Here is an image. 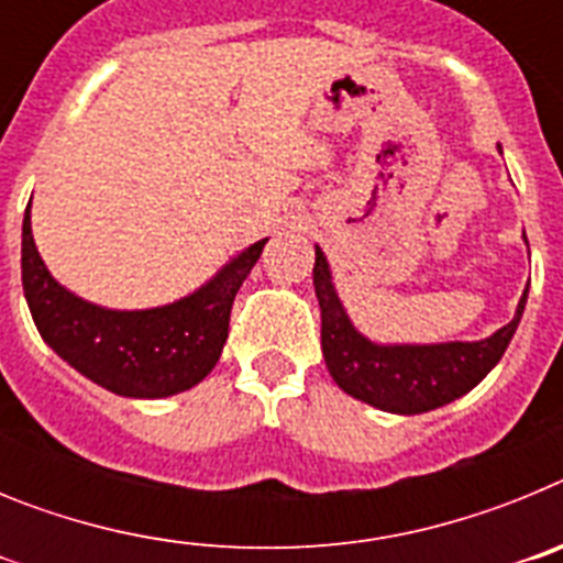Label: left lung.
<instances>
[{"instance_id":"left-lung-1","label":"left lung","mask_w":563,"mask_h":563,"mask_svg":"<svg viewBox=\"0 0 563 563\" xmlns=\"http://www.w3.org/2000/svg\"><path fill=\"white\" fill-rule=\"evenodd\" d=\"M312 285L321 307V350L332 380L355 400L391 415H422L467 395L501 361L527 305L525 290L514 321L485 341L375 343L352 327L318 245Z\"/></svg>"}]
</instances>
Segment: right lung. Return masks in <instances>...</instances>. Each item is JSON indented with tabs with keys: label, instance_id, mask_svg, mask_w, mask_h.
Masks as SVG:
<instances>
[{
	"label": "right lung",
	"instance_id": "1",
	"mask_svg": "<svg viewBox=\"0 0 563 563\" xmlns=\"http://www.w3.org/2000/svg\"><path fill=\"white\" fill-rule=\"evenodd\" d=\"M267 239L231 258L191 296L152 310L89 305L49 276L22 222V287L38 335L58 357L121 397H172L191 389L217 366L228 338L236 290L262 256Z\"/></svg>",
	"mask_w": 563,
	"mask_h": 563
}]
</instances>
